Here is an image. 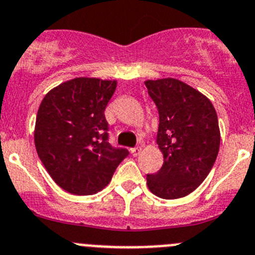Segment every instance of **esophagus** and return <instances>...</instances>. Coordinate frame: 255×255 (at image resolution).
<instances>
[{"mask_svg": "<svg viewBox=\"0 0 255 255\" xmlns=\"http://www.w3.org/2000/svg\"><path fill=\"white\" fill-rule=\"evenodd\" d=\"M139 152H141V147H133V148H130V153H132L133 156H138Z\"/></svg>", "mask_w": 255, "mask_h": 255, "instance_id": "34e87169", "label": "esophagus"}]
</instances>
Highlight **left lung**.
Segmentation results:
<instances>
[{
  "label": "left lung",
  "mask_w": 255,
  "mask_h": 255,
  "mask_svg": "<svg viewBox=\"0 0 255 255\" xmlns=\"http://www.w3.org/2000/svg\"><path fill=\"white\" fill-rule=\"evenodd\" d=\"M159 111L156 142L164 164L147 174V187L155 196L176 199L199 187L216 161L220 148L219 119L203 94L176 79L144 81Z\"/></svg>",
  "instance_id": "left-lung-1"
}]
</instances>
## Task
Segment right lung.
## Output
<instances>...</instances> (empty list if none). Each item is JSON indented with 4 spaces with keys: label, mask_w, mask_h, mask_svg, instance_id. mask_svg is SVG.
<instances>
[{
    "label": "right lung",
    "mask_w": 255,
    "mask_h": 255,
    "mask_svg": "<svg viewBox=\"0 0 255 255\" xmlns=\"http://www.w3.org/2000/svg\"><path fill=\"white\" fill-rule=\"evenodd\" d=\"M117 81L77 77L52 89L40 103L34 130L39 159L66 192L89 196L104 189L127 148L108 138L104 111Z\"/></svg>",
    "instance_id": "right-lung-1"
}]
</instances>
